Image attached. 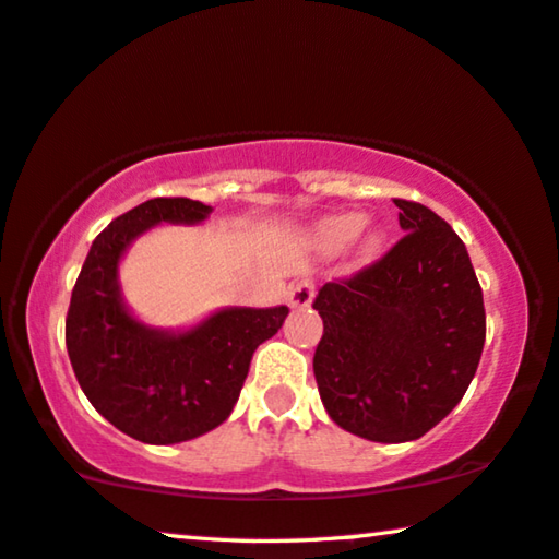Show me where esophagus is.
<instances>
[{
  "label": "esophagus",
  "instance_id": "34e87169",
  "mask_svg": "<svg viewBox=\"0 0 559 559\" xmlns=\"http://www.w3.org/2000/svg\"><path fill=\"white\" fill-rule=\"evenodd\" d=\"M312 297H314V282L310 277H299L289 285L287 299L293 307H299V310H302V307H310Z\"/></svg>",
  "mask_w": 559,
  "mask_h": 559
}]
</instances>
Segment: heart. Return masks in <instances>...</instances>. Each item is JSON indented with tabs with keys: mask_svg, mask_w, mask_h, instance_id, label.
<instances>
[{
	"mask_svg": "<svg viewBox=\"0 0 559 559\" xmlns=\"http://www.w3.org/2000/svg\"><path fill=\"white\" fill-rule=\"evenodd\" d=\"M362 224H366L362 214L328 216V219H322L318 224V229H314V241H318L322 252H343L350 241H355V237H360ZM380 247H383V237H380L378 231H368L362 234L358 254L362 260H370V257H376L380 252Z\"/></svg>",
	"mask_w": 559,
	"mask_h": 559,
	"instance_id": "obj_1",
	"label": "heart"
}]
</instances>
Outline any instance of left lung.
<instances>
[{"label": "left lung", "instance_id": "obj_1", "mask_svg": "<svg viewBox=\"0 0 559 559\" xmlns=\"http://www.w3.org/2000/svg\"><path fill=\"white\" fill-rule=\"evenodd\" d=\"M406 231L378 262L320 287L312 368L322 406L368 441H416L464 399L487 314L459 234L416 201L393 199Z\"/></svg>", "mask_w": 559, "mask_h": 559}]
</instances>
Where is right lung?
<instances>
[{"mask_svg":"<svg viewBox=\"0 0 559 559\" xmlns=\"http://www.w3.org/2000/svg\"><path fill=\"white\" fill-rule=\"evenodd\" d=\"M212 206L160 197L112 219L95 237L72 287L64 345L87 401L135 441L181 443L229 418L257 347L287 307H226L186 333L145 328L126 310L118 262L128 245L160 222L199 224Z\"/></svg>","mask_w":559,"mask_h":559,"instance_id":"1","label":"right lung"}]
</instances>
